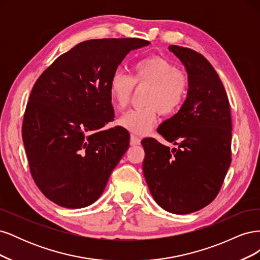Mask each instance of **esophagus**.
Listing matches in <instances>:
<instances>
[{
    "label": "esophagus",
    "mask_w": 260,
    "mask_h": 260,
    "mask_svg": "<svg viewBox=\"0 0 260 260\" xmlns=\"http://www.w3.org/2000/svg\"><path fill=\"white\" fill-rule=\"evenodd\" d=\"M141 143V138H139L138 136L136 135H132L130 136V144L131 145H139Z\"/></svg>",
    "instance_id": "1"
}]
</instances>
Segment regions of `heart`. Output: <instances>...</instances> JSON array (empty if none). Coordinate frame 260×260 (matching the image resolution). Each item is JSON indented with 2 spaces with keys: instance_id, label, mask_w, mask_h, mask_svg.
<instances>
[{
  "instance_id": "1",
  "label": "heart",
  "mask_w": 260,
  "mask_h": 260,
  "mask_svg": "<svg viewBox=\"0 0 260 260\" xmlns=\"http://www.w3.org/2000/svg\"><path fill=\"white\" fill-rule=\"evenodd\" d=\"M135 85L146 88L145 105L124 113L119 123L129 131L143 135L153 127L158 112L174 115L180 111L187 98L190 78L158 55L141 58L132 66L130 76L117 72L109 80V96L116 108L122 109L130 103Z\"/></svg>"
}]
</instances>
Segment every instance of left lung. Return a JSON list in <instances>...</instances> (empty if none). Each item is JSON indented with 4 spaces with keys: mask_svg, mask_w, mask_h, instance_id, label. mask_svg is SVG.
Masks as SVG:
<instances>
[{
    "mask_svg": "<svg viewBox=\"0 0 260 260\" xmlns=\"http://www.w3.org/2000/svg\"><path fill=\"white\" fill-rule=\"evenodd\" d=\"M169 50L184 64L190 89L183 106L157 132L178 148L142 140L143 174L161 208L186 215L207 206L222 186L232 159V121L229 99L210 62L191 49Z\"/></svg>",
    "mask_w": 260,
    "mask_h": 260,
    "instance_id": "obj_1",
    "label": "left lung"
}]
</instances>
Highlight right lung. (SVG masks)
Returning <instances> with one entry per match:
<instances>
[{
	"label": "right lung",
	"instance_id": "right-lung-1",
	"mask_svg": "<svg viewBox=\"0 0 260 260\" xmlns=\"http://www.w3.org/2000/svg\"><path fill=\"white\" fill-rule=\"evenodd\" d=\"M143 39H94L61 54L38 78L23 115L21 136L31 176L53 203L91 205L127 152L130 135L114 120L108 92L127 55Z\"/></svg>",
	"mask_w": 260,
	"mask_h": 260
}]
</instances>
